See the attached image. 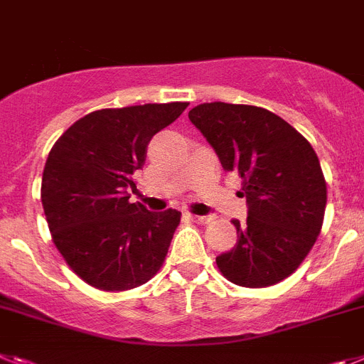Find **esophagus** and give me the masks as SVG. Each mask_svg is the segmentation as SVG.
<instances>
[{
  "label": "esophagus",
  "instance_id": "obj_1",
  "mask_svg": "<svg viewBox=\"0 0 364 364\" xmlns=\"http://www.w3.org/2000/svg\"><path fill=\"white\" fill-rule=\"evenodd\" d=\"M188 218H191V220H194L196 223H208V221H210V218L200 216V214H188Z\"/></svg>",
  "mask_w": 364,
  "mask_h": 364
}]
</instances>
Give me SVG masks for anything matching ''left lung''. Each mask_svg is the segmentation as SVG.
<instances>
[{
  "label": "left lung",
  "instance_id": "left-lung-1",
  "mask_svg": "<svg viewBox=\"0 0 364 364\" xmlns=\"http://www.w3.org/2000/svg\"><path fill=\"white\" fill-rule=\"evenodd\" d=\"M227 172L243 179L247 221L236 245L216 257L236 286L267 287L302 264L321 232L326 181L311 144L274 113L245 104L207 102L188 112Z\"/></svg>",
  "mask_w": 364,
  "mask_h": 364
}]
</instances>
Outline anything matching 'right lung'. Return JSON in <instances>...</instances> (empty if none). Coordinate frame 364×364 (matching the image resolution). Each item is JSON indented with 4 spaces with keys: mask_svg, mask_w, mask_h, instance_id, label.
I'll use <instances>...</instances> for the list:
<instances>
[{
    "mask_svg": "<svg viewBox=\"0 0 364 364\" xmlns=\"http://www.w3.org/2000/svg\"><path fill=\"white\" fill-rule=\"evenodd\" d=\"M186 102L99 109L82 117L50 148L42 205L53 242L90 286L124 291L146 284L163 265L181 213H150L132 203L134 176L151 137Z\"/></svg>",
    "mask_w": 364,
    "mask_h": 364,
    "instance_id": "obj_1",
    "label": "right lung"
}]
</instances>
